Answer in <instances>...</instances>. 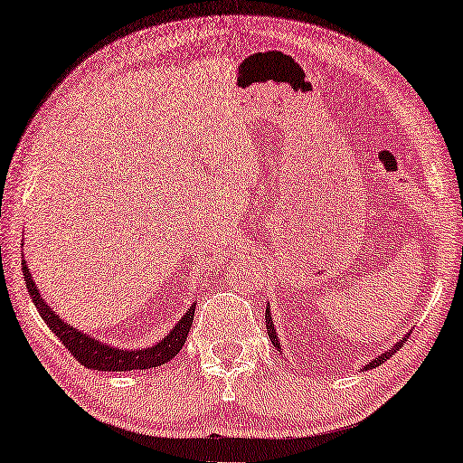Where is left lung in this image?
Instances as JSON below:
<instances>
[{"label":"left lung","mask_w":463,"mask_h":463,"mask_svg":"<svg viewBox=\"0 0 463 463\" xmlns=\"http://www.w3.org/2000/svg\"><path fill=\"white\" fill-rule=\"evenodd\" d=\"M266 328H268V335H269V340H272V345L278 348V351L282 353V346H280V340H278V336H276V328H274V322H272V317H269V307H266ZM409 336V335H407ZM407 336H403L399 340V343L391 348V351H387V353H383L379 359H373L369 364H364V371H369V369H374V367H379V364H383L385 363L391 354H395L401 346H403V343L407 340Z\"/></svg>","instance_id":"left-lung-1"}]
</instances>
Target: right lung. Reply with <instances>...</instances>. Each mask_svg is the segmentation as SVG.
<instances>
[{"instance_id": "obj_1", "label": "right lung", "mask_w": 463, "mask_h": 463, "mask_svg": "<svg viewBox=\"0 0 463 463\" xmlns=\"http://www.w3.org/2000/svg\"><path fill=\"white\" fill-rule=\"evenodd\" d=\"M22 269L25 278V286H28V292L32 296V302L36 304L40 317L46 322L48 328L54 333L62 345L68 348L70 354L74 356L78 363H82L86 369L92 371H145L153 367H161V364L169 363L173 356H175L183 345H185L187 335L194 325V314H195V304H191L189 310L183 314V318L173 326L171 333L159 340L151 348H115L107 343H100L86 333L70 326L58 314L52 310L46 302H43L40 290L36 288V282L32 280L30 268L25 266V260H22Z\"/></svg>"}]
</instances>
